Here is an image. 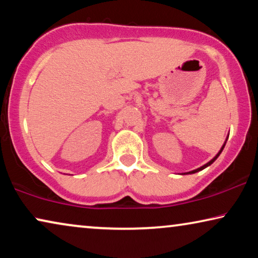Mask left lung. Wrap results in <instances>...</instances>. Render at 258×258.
Listing matches in <instances>:
<instances>
[{"label": "left lung", "instance_id": "obj_1", "mask_svg": "<svg viewBox=\"0 0 258 258\" xmlns=\"http://www.w3.org/2000/svg\"><path fill=\"white\" fill-rule=\"evenodd\" d=\"M224 146H225V144H223V147H222V148H221L220 153H218V154L216 155V156H215V157L213 158V160H211L210 162H208V163H207V164H204V165H202V167H201V168H199V169H196V170H192V171H189V172H186V174H195V172H197V171H201V170H203V169H204V168L209 167V165H210V164H213V163H214V162H215V161H216V158H217L218 156H220V154L222 153V150H223V148H224Z\"/></svg>", "mask_w": 258, "mask_h": 258}]
</instances>
